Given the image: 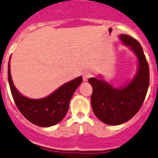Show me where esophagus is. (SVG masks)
I'll list each match as a JSON object with an SVG mask.
<instances>
[{
  "label": "esophagus",
  "instance_id": "1",
  "mask_svg": "<svg viewBox=\"0 0 158 158\" xmlns=\"http://www.w3.org/2000/svg\"><path fill=\"white\" fill-rule=\"evenodd\" d=\"M92 73L90 72H89V71H85V73H83V79H84V81H87L89 78L92 77Z\"/></svg>",
  "mask_w": 158,
  "mask_h": 158
}]
</instances>
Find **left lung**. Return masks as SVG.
Here are the masks:
<instances>
[{
    "mask_svg": "<svg viewBox=\"0 0 158 158\" xmlns=\"http://www.w3.org/2000/svg\"><path fill=\"white\" fill-rule=\"evenodd\" d=\"M124 44L130 46L138 58V72L126 87L115 89L96 78L89 79L93 88L90 100L94 115L107 125H120L131 120L139 111L148 93L150 73L141 44L128 35H121Z\"/></svg>",
    "mask_w": 158,
    "mask_h": 158,
    "instance_id": "obj_1",
    "label": "left lung"
}]
</instances>
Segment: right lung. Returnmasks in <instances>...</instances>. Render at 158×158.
Returning a JSON list of instances; mask_svg holds the SVG:
<instances>
[{"label": "right lung", "instance_id": "obj_1", "mask_svg": "<svg viewBox=\"0 0 158 158\" xmlns=\"http://www.w3.org/2000/svg\"><path fill=\"white\" fill-rule=\"evenodd\" d=\"M82 80V77H79L62 85L49 96L41 100H31L23 96L15 88L10 76V62L8 64V81L15 104L26 119L39 127H52L64 119L69 110L70 100Z\"/></svg>", "mask_w": 158, "mask_h": 158}]
</instances>
